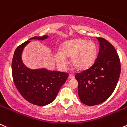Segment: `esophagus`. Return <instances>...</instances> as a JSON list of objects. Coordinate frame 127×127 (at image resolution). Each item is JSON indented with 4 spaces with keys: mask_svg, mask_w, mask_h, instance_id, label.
I'll use <instances>...</instances> for the list:
<instances>
[{
    "mask_svg": "<svg viewBox=\"0 0 127 127\" xmlns=\"http://www.w3.org/2000/svg\"><path fill=\"white\" fill-rule=\"evenodd\" d=\"M69 78H71V79H73L75 78V77L72 74H69Z\"/></svg>",
    "mask_w": 127,
    "mask_h": 127,
    "instance_id": "esophagus-1",
    "label": "esophagus"
}]
</instances>
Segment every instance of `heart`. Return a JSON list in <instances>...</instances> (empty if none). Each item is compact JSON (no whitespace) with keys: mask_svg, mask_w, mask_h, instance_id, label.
I'll return each mask as SVG.
<instances>
[{"mask_svg":"<svg viewBox=\"0 0 127 127\" xmlns=\"http://www.w3.org/2000/svg\"><path fill=\"white\" fill-rule=\"evenodd\" d=\"M97 48L94 42L82 38L67 40L60 47V52L55 54V59L60 69L67 67L65 57H70V64L80 71L85 70L91 67L96 58Z\"/></svg>","mask_w":127,"mask_h":127,"instance_id":"obj_1","label":"heart"}]
</instances>
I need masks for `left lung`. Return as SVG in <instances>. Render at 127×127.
Listing matches in <instances>:
<instances>
[{
  "label": "left lung",
  "instance_id": "left-lung-1",
  "mask_svg": "<svg viewBox=\"0 0 127 127\" xmlns=\"http://www.w3.org/2000/svg\"><path fill=\"white\" fill-rule=\"evenodd\" d=\"M100 50L94 64L75 74L80 101L89 106L100 104L111 96L117 85L121 65L114 47L105 38L97 37Z\"/></svg>",
  "mask_w": 127,
  "mask_h": 127
}]
</instances>
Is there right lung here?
Instances as JSON below:
<instances>
[{"label": "right lung", "instance_id": "add662e5", "mask_svg": "<svg viewBox=\"0 0 127 127\" xmlns=\"http://www.w3.org/2000/svg\"><path fill=\"white\" fill-rule=\"evenodd\" d=\"M47 37H33L22 43L15 49L12 62V74L17 89L27 101L39 106L52 102L68 77L65 72L30 69L23 64L22 52L31 40H44Z\"/></svg>", "mask_w": 127, "mask_h": 127}]
</instances>
